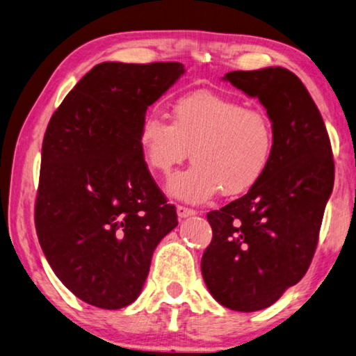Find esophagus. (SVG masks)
<instances>
[{"label": "esophagus", "mask_w": 356, "mask_h": 356, "mask_svg": "<svg viewBox=\"0 0 356 356\" xmlns=\"http://www.w3.org/2000/svg\"><path fill=\"white\" fill-rule=\"evenodd\" d=\"M196 215L195 210L188 209V207H184V205H177V216L179 219H184V218H188V216H193Z\"/></svg>", "instance_id": "esophagus-1"}]
</instances>
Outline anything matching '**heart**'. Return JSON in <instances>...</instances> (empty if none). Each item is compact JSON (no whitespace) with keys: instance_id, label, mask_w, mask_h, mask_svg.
<instances>
[{"instance_id":"heart-1","label":"heart","mask_w":356,"mask_h":356,"mask_svg":"<svg viewBox=\"0 0 356 356\" xmlns=\"http://www.w3.org/2000/svg\"><path fill=\"white\" fill-rule=\"evenodd\" d=\"M138 145L151 171L168 176L188 157L190 168L172 176L168 191L191 204L221 191H249L268 171L275 147L269 116L243 102L210 92H193L172 102L171 121L147 115Z\"/></svg>"}]
</instances>
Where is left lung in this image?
<instances>
[{"label": "left lung", "instance_id": "1", "mask_svg": "<svg viewBox=\"0 0 356 356\" xmlns=\"http://www.w3.org/2000/svg\"><path fill=\"white\" fill-rule=\"evenodd\" d=\"M224 79L260 99L275 134L260 182L207 213L213 238L200 261L205 285L225 308L249 313L273 305L308 270L334 161L319 108L294 73L269 67L230 71Z\"/></svg>", "mask_w": 356, "mask_h": 356}]
</instances>
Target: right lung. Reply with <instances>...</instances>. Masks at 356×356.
<instances>
[{
    "label": "right lung",
    "instance_id": "1",
    "mask_svg": "<svg viewBox=\"0 0 356 356\" xmlns=\"http://www.w3.org/2000/svg\"><path fill=\"white\" fill-rule=\"evenodd\" d=\"M185 73L179 62L93 67L53 113L34 221L54 274L104 309L137 299L154 249L177 225L138 145L141 121Z\"/></svg>",
    "mask_w": 356,
    "mask_h": 356
}]
</instances>
